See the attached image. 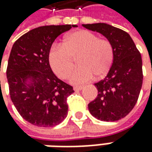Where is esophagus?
<instances>
[{
  "label": "esophagus",
  "mask_w": 152,
  "mask_h": 152,
  "mask_svg": "<svg viewBox=\"0 0 152 152\" xmlns=\"http://www.w3.org/2000/svg\"><path fill=\"white\" fill-rule=\"evenodd\" d=\"M82 88H83L82 86H74V90H75L76 92H78V91H81Z\"/></svg>",
  "instance_id": "esophagus-1"
}]
</instances>
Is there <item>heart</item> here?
<instances>
[{
  "instance_id": "obj_1",
  "label": "heart",
  "mask_w": 152,
  "mask_h": 152,
  "mask_svg": "<svg viewBox=\"0 0 152 152\" xmlns=\"http://www.w3.org/2000/svg\"><path fill=\"white\" fill-rule=\"evenodd\" d=\"M113 46L107 39H100L87 30H78L68 34L63 46L54 45L49 53V62L57 76L66 79L74 66V59L78 67L70 77L71 83L80 85L89 81L93 75L105 76L113 60Z\"/></svg>"
}]
</instances>
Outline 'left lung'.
<instances>
[{
	"mask_svg": "<svg viewBox=\"0 0 152 152\" xmlns=\"http://www.w3.org/2000/svg\"><path fill=\"white\" fill-rule=\"evenodd\" d=\"M82 26L106 37L112 43L114 52L107 76L94 84L98 94L88 104V109L99 120H119L133 109L138 100L143 81L140 53L129 34L122 29L107 23Z\"/></svg>",
	"mask_w": 152,
	"mask_h": 152,
	"instance_id": "8db88e82",
	"label": "left lung"
}]
</instances>
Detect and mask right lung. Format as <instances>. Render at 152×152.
Returning a JSON list of instances; mask_svg holds the SVG:
<instances>
[{
	"label": "right lung",
	"mask_w": 152,
	"mask_h": 152,
	"mask_svg": "<svg viewBox=\"0 0 152 152\" xmlns=\"http://www.w3.org/2000/svg\"><path fill=\"white\" fill-rule=\"evenodd\" d=\"M76 25H50L32 29L14 43L7 77L11 99L18 112L30 124L54 127L67 116V97L73 87L52 71L49 53L61 34Z\"/></svg>",
	"instance_id": "right-lung-1"
}]
</instances>
